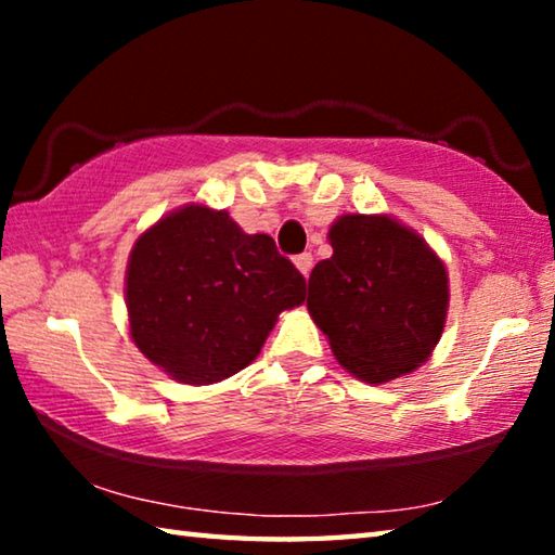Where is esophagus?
Segmentation results:
<instances>
[{"label": "esophagus", "instance_id": "esophagus-1", "mask_svg": "<svg viewBox=\"0 0 555 555\" xmlns=\"http://www.w3.org/2000/svg\"><path fill=\"white\" fill-rule=\"evenodd\" d=\"M294 264H296V269L300 271V274L308 279V274H311V269H313V255H311V251H304V255H298L294 259Z\"/></svg>", "mask_w": 555, "mask_h": 555}]
</instances>
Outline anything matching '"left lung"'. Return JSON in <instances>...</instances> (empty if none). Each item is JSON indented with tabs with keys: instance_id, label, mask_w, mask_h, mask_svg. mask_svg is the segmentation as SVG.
<instances>
[{
	"instance_id": "1",
	"label": "left lung",
	"mask_w": 555,
	"mask_h": 555,
	"mask_svg": "<svg viewBox=\"0 0 555 555\" xmlns=\"http://www.w3.org/2000/svg\"><path fill=\"white\" fill-rule=\"evenodd\" d=\"M327 240L333 257L313 267L306 306L335 360L367 384L421 367L446 327L443 261L391 215H343Z\"/></svg>"
}]
</instances>
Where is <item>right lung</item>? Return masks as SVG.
Masks as SVG:
<instances>
[{"label": "right lung", "instance_id": "right-lung-1", "mask_svg": "<svg viewBox=\"0 0 555 555\" xmlns=\"http://www.w3.org/2000/svg\"><path fill=\"white\" fill-rule=\"evenodd\" d=\"M129 335L149 362L205 387L257 360L279 313L306 300V279L269 234H247L228 210L191 203L131 247Z\"/></svg>", "mask_w": 555, "mask_h": 555}]
</instances>
